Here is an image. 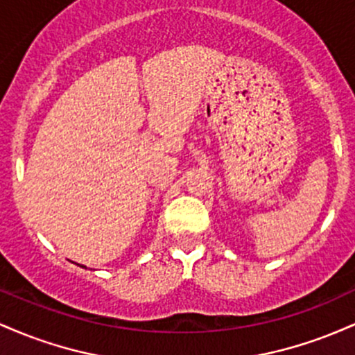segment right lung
<instances>
[{
	"instance_id": "1",
	"label": "right lung",
	"mask_w": 355,
	"mask_h": 355,
	"mask_svg": "<svg viewBox=\"0 0 355 355\" xmlns=\"http://www.w3.org/2000/svg\"><path fill=\"white\" fill-rule=\"evenodd\" d=\"M76 266H78V267H81V268H87V266H80V263H76Z\"/></svg>"
}]
</instances>
